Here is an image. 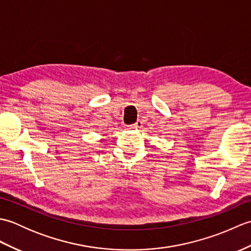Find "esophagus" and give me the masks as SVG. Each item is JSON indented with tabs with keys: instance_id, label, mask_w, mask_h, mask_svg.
<instances>
[{
	"instance_id": "34e87169",
	"label": "esophagus",
	"mask_w": 251,
	"mask_h": 251,
	"mask_svg": "<svg viewBox=\"0 0 251 251\" xmlns=\"http://www.w3.org/2000/svg\"><path fill=\"white\" fill-rule=\"evenodd\" d=\"M131 127H134V128H137V129H139V128H141L142 127V122L141 121H137L134 125H132Z\"/></svg>"
}]
</instances>
